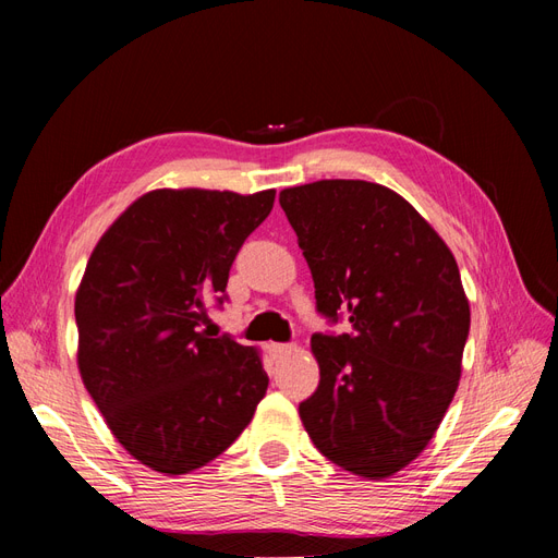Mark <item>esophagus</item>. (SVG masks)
Returning a JSON list of instances; mask_svg holds the SVG:
<instances>
[{"label":"esophagus","mask_w":558,"mask_h":558,"mask_svg":"<svg viewBox=\"0 0 558 558\" xmlns=\"http://www.w3.org/2000/svg\"><path fill=\"white\" fill-rule=\"evenodd\" d=\"M267 351H269V356L279 361V359L291 356V353L295 351V347L293 344H267Z\"/></svg>","instance_id":"obj_1"}]
</instances>
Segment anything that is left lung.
Masks as SVG:
<instances>
[{"mask_svg": "<svg viewBox=\"0 0 558 558\" xmlns=\"http://www.w3.org/2000/svg\"><path fill=\"white\" fill-rule=\"evenodd\" d=\"M330 324L302 426L328 461L384 480L426 449L459 388L470 307L449 246L386 185L314 181L279 193Z\"/></svg>", "mask_w": 558, "mask_h": 558, "instance_id": "left-lung-1", "label": "left lung"}]
</instances>
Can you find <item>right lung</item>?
I'll return each mask as SVG.
<instances>
[{
    "instance_id": "right-lung-1",
    "label": "right lung",
    "mask_w": 558,
    "mask_h": 558,
    "mask_svg": "<svg viewBox=\"0 0 558 558\" xmlns=\"http://www.w3.org/2000/svg\"><path fill=\"white\" fill-rule=\"evenodd\" d=\"M275 191H150L97 242L76 291L78 369L134 459L185 475L223 453L267 391L258 351L202 330Z\"/></svg>"
}]
</instances>
